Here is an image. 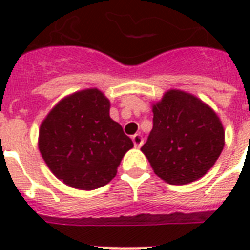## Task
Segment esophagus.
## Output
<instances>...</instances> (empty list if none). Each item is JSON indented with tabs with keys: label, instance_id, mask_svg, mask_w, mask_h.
<instances>
[{
	"label": "esophagus",
	"instance_id": "34e87169",
	"mask_svg": "<svg viewBox=\"0 0 250 250\" xmlns=\"http://www.w3.org/2000/svg\"><path fill=\"white\" fill-rule=\"evenodd\" d=\"M132 141H133V144H135V146H137V148H140L141 145L144 144V139H143V136H141L140 133H136V135H133Z\"/></svg>",
	"mask_w": 250,
	"mask_h": 250
}]
</instances>
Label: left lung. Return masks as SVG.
Segmentation results:
<instances>
[{"mask_svg":"<svg viewBox=\"0 0 250 250\" xmlns=\"http://www.w3.org/2000/svg\"><path fill=\"white\" fill-rule=\"evenodd\" d=\"M225 146V129L211 107L171 89L153 105V128L143 153L161 179L172 186L202 178Z\"/></svg>","mask_w":250,"mask_h":250,"instance_id":"obj_1","label":"left lung"}]
</instances>
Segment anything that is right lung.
<instances>
[{
	"instance_id": "add662e5",
	"label": "right lung",
	"mask_w": 250,
	"mask_h": 250,
	"mask_svg": "<svg viewBox=\"0 0 250 250\" xmlns=\"http://www.w3.org/2000/svg\"><path fill=\"white\" fill-rule=\"evenodd\" d=\"M109 111L110 101L101 90L84 89L58 102L41 123V156L64 184L92 190L117 175L133 143Z\"/></svg>"
}]
</instances>
